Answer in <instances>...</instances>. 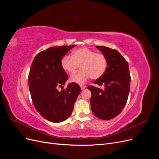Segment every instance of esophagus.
Instances as JSON below:
<instances>
[{
  "mask_svg": "<svg viewBox=\"0 0 159 159\" xmlns=\"http://www.w3.org/2000/svg\"><path fill=\"white\" fill-rule=\"evenodd\" d=\"M80 87H81V89L83 90V89H85V88H86V86H85V85H81V86H80Z\"/></svg>",
  "mask_w": 159,
  "mask_h": 159,
  "instance_id": "34e87169",
  "label": "esophagus"
}]
</instances>
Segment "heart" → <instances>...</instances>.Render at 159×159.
I'll use <instances>...</instances> for the list:
<instances>
[{"mask_svg": "<svg viewBox=\"0 0 159 159\" xmlns=\"http://www.w3.org/2000/svg\"><path fill=\"white\" fill-rule=\"evenodd\" d=\"M61 66L65 71L74 74L81 66V70L70 78V81L84 84L89 78L98 79L106 71V57L101 53H95L88 48H81L72 52V56H65L61 60Z\"/></svg>", "mask_w": 159, "mask_h": 159, "instance_id": "1", "label": "heart"}]
</instances>
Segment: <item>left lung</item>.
<instances>
[{
	"label": "left lung",
	"instance_id": "obj_1",
	"mask_svg": "<svg viewBox=\"0 0 159 159\" xmlns=\"http://www.w3.org/2000/svg\"><path fill=\"white\" fill-rule=\"evenodd\" d=\"M96 48L106 57L107 67L104 74L94 81L105 88L88 87L91 92V108L97 117L109 120L121 113L127 103L131 82L129 64L117 50L105 46Z\"/></svg>",
	"mask_w": 159,
	"mask_h": 159
}]
</instances>
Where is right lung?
I'll use <instances>...</instances> for the list:
<instances>
[{"instance_id":"obj_1","label":"right lung","mask_w":159,"mask_h":159,"mask_svg":"<svg viewBox=\"0 0 159 159\" xmlns=\"http://www.w3.org/2000/svg\"><path fill=\"white\" fill-rule=\"evenodd\" d=\"M75 45L54 46L40 52L34 59L28 75V85L34 105L48 121L60 123L68 119L81 91L78 84L71 83L60 91L68 76L61 60Z\"/></svg>"}]
</instances>
